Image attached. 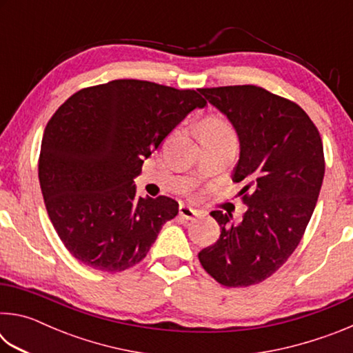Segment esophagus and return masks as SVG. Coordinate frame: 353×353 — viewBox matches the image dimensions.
I'll use <instances>...</instances> for the list:
<instances>
[{
    "label": "esophagus",
    "mask_w": 353,
    "mask_h": 353,
    "mask_svg": "<svg viewBox=\"0 0 353 353\" xmlns=\"http://www.w3.org/2000/svg\"><path fill=\"white\" fill-rule=\"evenodd\" d=\"M196 210L194 208H191V207H188V205H185V204H182L181 207H179V216H181L182 219H187V221H191L193 219L194 216H196Z\"/></svg>",
    "instance_id": "34e87169"
}]
</instances>
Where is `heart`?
Listing matches in <instances>:
<instances>
[{"label":"heart","instance_id":"1","mask_svg":"<svg viewBox=\"0 0 353 353\" xmlns=\"http://www.w3.org/2000/svg\"><path fill=\"white\" fill-rule=\"evenodd\" d=\"M204 135H213V137L235 135V130L227 119L213 115V117H207L204 121H202L201 137Z\"/></svg>","mask_w":353,"mask_h":353}]
</instances>
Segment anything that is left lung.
Wrapping results in <instances>:
<instances>
[{
	"instance_id": "8db88e82",
	"label": "left lung",
	"mask_w": 353,
	"mask_h": 353,
	"mask_svg": "<svg viewBox=\"0 0 353 353\" xmlns=\"http://www.w3.org/2000/svg\"><path fill=\"white\" fill-rule=\"evenodd\" d=\"M225 113L241 143L232 181L243 182L241 223L214 210L221 235L198 254L227 288L271 277L301 243L318 202L325 160L318 128L292 101L256 85L201 88Z\"/></svg>"
}]
</instances>
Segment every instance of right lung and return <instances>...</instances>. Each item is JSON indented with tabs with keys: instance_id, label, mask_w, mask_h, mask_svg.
<instances>
[{
	"instance_id": "1",
	"label": "right lung",
	"mask_w": 353,
	"mask_h": 353,
	"mask_svg": "<svg viewBox=\"0 0 353 353\" xmlns=\"http://www.w3.org/2000/svg\"><path fill=\"white\" fill-rule=\"evenodd\" d=\"M205 104L190 88L117 79L82 88L54 112L41 140L39 181L48 216L76 260L121 272L145 259L179 204L166 196L135 198L134 177Z\"/></svg>"
}]
</instances>
